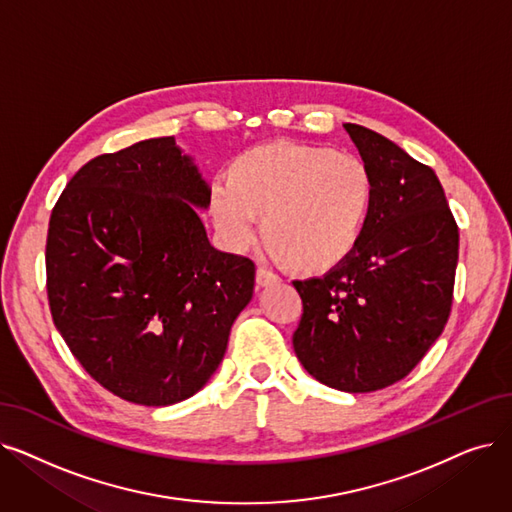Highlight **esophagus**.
Segmentation results:
<instances>
[{"mask_svg":"<svg viewBox=\"0 0 512 512\" xmlns=\"http://www.w3.org/2000/svg\"><path fill=\"white\" fill-rule=\"evenodd\" d=\"M255 280H257V286H259V288H268V286H276V284H278V276L272 274L270 270H265V268H259V270H257Z\"/></svg>","mask_w":512,"mask_h":512,"instance_id":"obj_1","label":"esophagus"}]
</instances>
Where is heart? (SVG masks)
<instances>
[{
	"mask_svg": "<svg viewBox=\"0 0 512 512\" xmlns=\"http://www.w3.org/2000/svg\"><path fill=\"white\" fill-rule=\"evenodd\" d=\"M374 175L353 154L278 140L240 152L211 196L213 224L232 251L251 247L257 219L274 259L324 276L358 249L374 207Z\"/></svg>",
	"mask_w": 512,
	"mask_h": 512,
	"instance_id": "1",
	"label": "heart"
}]
</instances>
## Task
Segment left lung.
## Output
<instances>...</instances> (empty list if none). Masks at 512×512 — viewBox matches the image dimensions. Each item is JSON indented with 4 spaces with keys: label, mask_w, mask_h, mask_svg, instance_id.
Listing matches in <instances>:
<instances>
[{
    "label": "left lung",
    "mask_w": 512,
    "mask_h": 512,
    "mask_svg": "<svg viewBox=\"0 0 512 512\" xmlns=\"http://www.w3.org/2000/svg\"><path fill=\"white\" fill-rule=\"evenodd\" d=\"M345 129L374 175V207L343 265L293 282L303 301L293 347L316 381L370 393L402 381L443 332L458 226L431 167L368 127Z\"/></svg>",
    "instance_id": "8db88e82"
}]
</instances>
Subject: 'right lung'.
<instances>
[{"label": "right lung", "mask_w": 512, "mask_h": 512, "mask_svg": "<svg viewBox=\"0 0 512 512\" xmlns=\"http://www.w3.org/2000/svg\"><path fill=\"white\" fill-rule=\"evenodd\" d=\"M211 188L173 138L102 154L66 184L46 242L54 324L104 389L140 406L201 391L253 299L255 263L221 253Z\"/></svg>", "instance_id": "1"}]
</instances>
